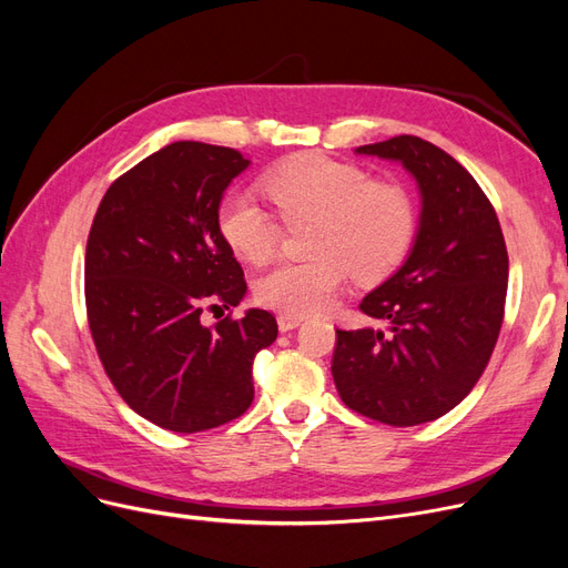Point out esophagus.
Segmentation results:
<instances>
[{
  "label": "esophagus",
  "instance_id": "obj_1",
  "mask_svg": "<svg viewBox=\"0 0 568 568\" xmlns=\"http://www.w3.org/2000/svg\"><path fill=\"white\" fill-rule=\"evenodd\" d=\"M301 317H291V315H280V320H277V324H280V332H291V329H296V326H301Z\"/></svg>",
  "mask_w": 568,
  "mask_h": 568
}]
</instances>
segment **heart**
I'll return each instance as SVG.
<instances>
[{
	"label": "heart",
	"mask_w": 568,
	"mask_h": 568,
	"mask_svg": "<svg viewBox=\"0 0 568 568\" xmlns=\"http://www.w3.org/2000/svg\"><path fill=\"white\" fill-rule=\"evenodd\" d=\"M280 219L244 189H230L217 205V230L236 255L265 263L280 251L286 227L311 222L305 261L265 272L255 298L291 317L324 311L351 272L357 282L390 274L417 234V205L398 182L372 180L365 168L329 156L288 159L261 178Z\"/></svg>",
	"instance_id": "obj_1"
}]
</instances>
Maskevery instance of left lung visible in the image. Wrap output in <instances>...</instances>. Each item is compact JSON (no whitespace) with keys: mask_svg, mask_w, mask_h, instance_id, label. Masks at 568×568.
<instances>
[{"mask_svg":"<svg viewBox=\"0 0 568 568\" xmlns=\"http://www.w3.org/2000/svg\"><path fill=\"white\" fill-rule=\"evenodd\" d=\"M355 151L415 175L422 220L405 265L359 303L388 329H336L334 384L357 415L417 426L459 405L488 367L505 320V236L484 189L436 144L398 134Z\"/></svg>","mask_w":568,"mask_h":568,"instance_id":"obj_1","label":"left lung"}]
</instances>
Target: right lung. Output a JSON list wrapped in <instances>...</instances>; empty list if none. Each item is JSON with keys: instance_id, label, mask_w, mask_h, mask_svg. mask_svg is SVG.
<instances>
[{"instance_id": "obj_1", "label": "right lung", "mask_w": 568, "mask_h": 568, "mask_svg": "<svg viewBox=\"0 0 568 568\" xmlns=\"http://www.w3.org/2000/svg\"><path fill=\"white\" fill-rule=\"evenodd\" d=\"M242 151L175 142L120 175L101 199L84 253V305L97 355L136 415L196 434L253 403V357L277 338L267 311L213 326L205 311L234 307L244 270L217 230Z\"/></svg>"}]
</instances>
